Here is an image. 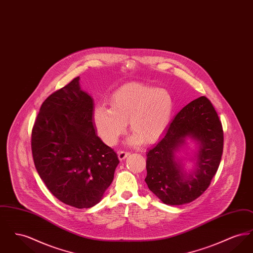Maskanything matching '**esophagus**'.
<instances>
[{
    "label": "esophagus",
    "mask_w": 253,
    "mask_h": 253,
    "mask_svg": "<svg viewBox=\"0 0 253 253\" xmlns=\"http://www.w3.org/2000/svg\"><path fill=\"white\" fill-rule=\"evenodd\" d=\"M129 156H130V153H129V152H126V151H121V152L119 153V158H120L121 160L125 159L126 157H129Z\"/></svg>",
    "instance_id": "34e87169"
}]
</instances>
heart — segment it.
I'll list each match as a JSON object with an SVG mask.
<instances>
[{
	"label": "heart",
	"instance_id": "b5f03b06",
	"mask_svg": "<svg viewBox=\"0 0 253 253\" xmlns=\"http://www.w3.org/2000/svg\"><path fill=\"white\" fill-rule=\"evenodd\" d=\"M110 109L97 106L94 123L102 140L115 145L124 132L127 121L133 131L129 144H138L145 139L151 142L168 127L174 101L166 88L130 83L118 88L109 98Z\"/></svg>",
	"mask_w": 253,
	"mask_h": 253
}]
</instances>
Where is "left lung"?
<instances>
[{"label":"left lung","instance_id":"1","mask_svg":"<svg viewBox=\"0 0 253 253\" xmlns=\"http://www.w3.org/2000/svg\"><path fill=\"white\" fill-rule=\"evenodd\" d=\"M191 138L199 147L196 168L183 170L175 154ZM224 132L211 102L200 96L175 116L162 139L147 153L148 188L167 205H183L198 198L215 175L223 154Z\"/></svg>","mask_w":253,"mask_h":253}]
</instances>
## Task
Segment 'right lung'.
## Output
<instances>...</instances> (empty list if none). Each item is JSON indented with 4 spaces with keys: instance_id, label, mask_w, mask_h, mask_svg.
Returning a JSON list of instances; mask_svg holds the SVG:
<instances>
[{
    "instance_id": "obj_1",
    "label": "right lung",
    "mask_w": 253,
    "mask_h": 253,
    "mask_svg": "<svg viewBox=\"0 0 253 253\" xmlns=\"http://www.w3.org/2000/svg\"><path fill=\"white\" fill-rule=\"evenodd\" d=\"M93 111V98L77 77L42 102L31 134L40 177L56 198L77 209L101 200L120 163L96 135Z\"/></svg>"
}]
</instances>
